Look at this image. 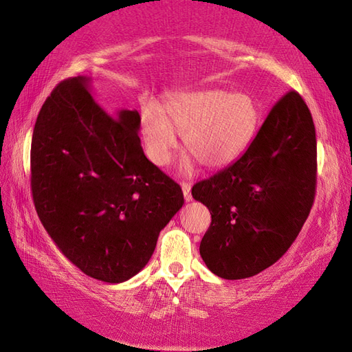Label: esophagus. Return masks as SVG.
I'll list each match as a JSON object with an SVG mask.
<instances>
[{
    "label": "esophagus",
    "instance_id": "esophagus-1",
    "mask_svg": "<svg viewBox=\"0 0 352 352\" xmlns=\"http://www.w3.org/2000/svg\"><path fill=\"white\" fill-rule=\"evenodd\" d=\"M182 190H184V197H185L186 202L192 201V195H190V184L182 182Z\"/></svg>",
    "mask_w": 352,
    "mask_h": 352
}]
</instances>
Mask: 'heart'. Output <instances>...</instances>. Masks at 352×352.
<instances>
[{
  "instance_id": "obj_1",
  "label": "heart",
  "mask_w": 352,
  "mask_h": 352,
  "mask_svg": "<svg viewBox=\"0 0 352 352\" xmlns=\"http://www.w3.org/2000/svg\"><path fill=\"white\" fill-rule=\"evenodd\" d=\"M260 111L247 94L207 89L173 94L157 109H146L141 117L142 140L148 157L164 166L176 148V133L182 145L201 166H228L248 148L257 132ZM192 167L185 157L182 168Z\"/></svg>"
}]
</instances>
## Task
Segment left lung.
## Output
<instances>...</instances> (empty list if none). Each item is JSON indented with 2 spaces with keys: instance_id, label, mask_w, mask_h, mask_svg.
Instances as JSON below:
<instances>
[{
  "instance_id": "left-lung-1",
  "label": "left lung",
  "mask_w": 352,
  "mask_h": 352,
  "mask_svg": "<svg viewBox=\"0 0 352 352\" xmlns=\"http://www.w3.org/2000/svg\"><path fill=\"white\" fill-rule=\"evenodd\" d=\"M317 141L301 95L273 105L243 155L192 188L211 214L199 245L219 278H251L289 250L314 202Z\"/></svg>"
}]
</instances>
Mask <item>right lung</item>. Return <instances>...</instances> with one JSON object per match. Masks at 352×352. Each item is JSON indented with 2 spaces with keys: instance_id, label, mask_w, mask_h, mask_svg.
<instances>
[{
  "instance_id": "right-lung-1",
  "label": "right lung",
  "mask_w": 352,
  "mask_h": 352,
  "mask_svg": "<svg viewBox=\"0 0 352 352\" xmlns=\"http://www.w3.org/2000/svg\"><path fill=\"white\" fill-rule=\"evenodd\" d=\"M140 126V113L113 117L78 76L51 92L32 135L30 186L42 225L78 269L109 283L145 267L184 206L180 186L145 157Z\"/></svg>"
}]
</instances>
